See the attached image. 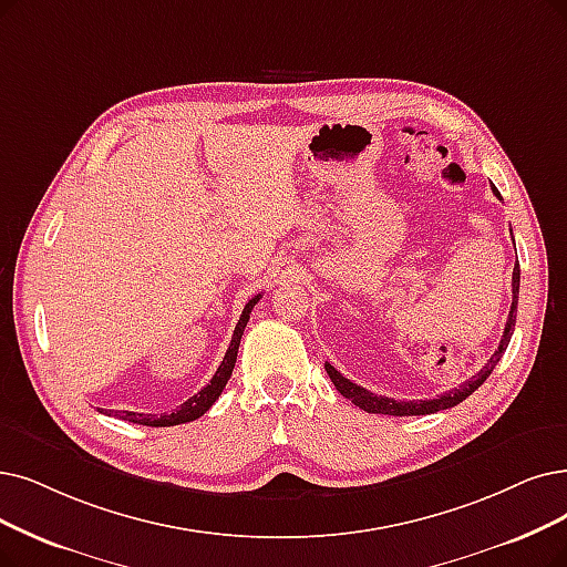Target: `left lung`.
<instances>
[{
    "label": "left lung",
    "instance_id": "1",
    "mask_svg": "<svg viewBox=\"0 0 567 567\" xmlns=\"http://www.w3.org/2000/svg\"><path fill=\"white\" fill-rule=\"evenodd\" d=\"M493 193L501 197V193H497L493 188ZM518 281H520V269H518V262L512 271V309H509V316H507V326H505V332H503V339H501V347H497V351L488 358L486 365L470 377L467 381H463L458 389H451L433 400H393V398H386V395H377L368 389L358 386V383H353L351 379L339 374L330 362H326V372L328 377L332 379L334 389L342 393L344 398H349L355 406H360L362 412L368 414H389V416H423V414H435V412H442V410H449V406H456L461 404L465 398H470L474 391H477L482 383L491 377L493 368L501 362L503 353L507 351V344L512 339V332H514V326H516V307H518Z\"/></svg>",
    "mask_w": 567,
    "mask_h": 567
}]
</instances>
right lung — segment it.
Listing matches in <instances>:
<instances>
[{"label": "right lung", "instance_id": "add662e5", "mask_svg": "<svg viewBox=\"0 0 567 567\" xmlns=\"http://www.w3.org/2000/svg\"><path fill=\"white\" fill-rule=\"evenodd\" d=\"M260 296L251 298L246 302L241 316H239V323L233 332V342L228 347V351H225V358L218 365L216 374L212 377V381L207 383L205 389H202L199 393H195L193 398H188L184 404H178L176 410L172 414H161V416H153V414H140V412H113L109 410L106 414L109 416H118L123 421H130V423H140V425H151V427H165V425H178V423H188V421H195L199 419L202 414L209 412V406L218 400V395L223 393L225 383H228L233 370H235V362H237V351H239V342H241V334H244V328L248 323V319H251V309L258 305Z\"/></svg>", "mask_w": 567, "mask_h": 567}]
</instances>
